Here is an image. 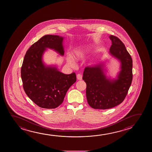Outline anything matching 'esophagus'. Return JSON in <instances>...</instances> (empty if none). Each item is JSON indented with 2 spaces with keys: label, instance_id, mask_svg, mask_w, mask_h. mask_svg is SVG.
Returning <instances> with one entry per match:
<instances>
[{
  "label": "esophagus",
  "instance_id": "obj_1",
  "mask_svg": "<svg viewBox=\"0 0 152 152\" xmlns=\"http://www.w3.org/2000/svg\"><path fill=\"white\" fill-rule=\"evenodd\" d=\"M76 77H77V79L78 80H82V75L81 74H77V76H76Z\"/></svg>",
  "mask_w": 152,
  "mask_h": 152
}]
</instances>
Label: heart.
I'll list each match as a JSON object with an SVG mask.
<instances>
[{"instance_id":"b5f03b06","label":"heart","mask_w":152,"mask_h":152,"mask_svg":"<svg viewBox=\"0 0 152 152\" xmlns=\"http://www.w3.org/2000/svg\"><path fill=\"white\" fill-rule=\"evenodd\" d=\"M90 48H91L90 46H87L85 47L84 48L77 49L74 51L73 53V58L77 61H79L84 58L86 55V53L90 50ZM67 63L70 66H73L74 65L73 60L69 57L67 58Z\"/></svg>"}]
</instances>
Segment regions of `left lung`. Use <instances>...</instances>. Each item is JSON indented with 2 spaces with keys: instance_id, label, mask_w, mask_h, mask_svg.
I'll list each match as a JSON object with an SVG mask.
<instances>
[{
  "instance_id": "8db88e82",
  "label": "left lung",
  "mask_w": 152,
  "mask_h": 152,
  "mask_svg": "<svg viewBox=\"0 0 152 152\" xmlns=\"http://www.w3.org/2000/svg\"><path fill=\"white\" fill-rule=\"evenodd\" d=\"M109 54L120 63L115 78L107 75L106 61L84 69L83 79L86 83V97L91 108L108 109L121 104L132 83V59L124 44L119 38L110 35Z\"/></svg>"
}]
</instances>
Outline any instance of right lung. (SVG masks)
Listing matches in <instances>:
<instances>
[{
	"label": "right lung",
	"instance_id": "add662e5",
	"mask_svg": "<svg viewBox=\"0 0 152 152\" xmlns=\"http://www.w3.org/2000/svg\"><path fill=\"white\" fill-rule=\"evenodd\" d=\"M64 39L59 35H44L31 45L24 56L21 69L23 87L29 98L41 108H57L76 81L75 73L65 74L55 65H47L43 61L48 48L64 55Z\"/></svg>",
	"mask_w": 152,
	"mask_h": 152
}]
</instances>
